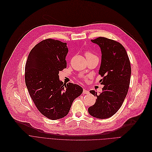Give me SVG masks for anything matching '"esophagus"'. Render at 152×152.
Returning a JSON list of instances; mask_svg holds the SVG:
<instances>
[{"mask_svg": "<svg viewBox=\"0 0 152 152\" xmlns=\"http://www.w3.org/2000/svg\"><path fill=\"white\" fill-rule=\"evenodd\" d=\"M83 94H88V93H89V91H88V90H86V89H83Z\"/></svg>", "mask_w": 152, "mask_h": 152, "instance_id": "1", "label": "esophagus"}]
</instances>
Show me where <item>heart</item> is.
I'll use <instances>...</instances> for the list:
<instances>
[{
  "label": "heart",
  "mask_w": 152,
  "mask_h": 152,
  "mask_svg": "<svg viewBox=\"0 0 152 152\" xmlns=\"http://www.w3.org/2000/svg\"><path fill=\"white\" fill-rule=\"evenodd\" d=\"M85 56H86V57H90V56H95V55H94L93 54H92L91 53H90V51H86L85 52Z\"/></svg>",
  "instance_id": "1"
}]
</instances>
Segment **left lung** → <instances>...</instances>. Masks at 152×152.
<instances>
[{
	"label": "left lung",
	"instance_id": "left-lung-1",
	"mask_svg": "<svg viewBox=\"0 0 152 152\" xmlns=\"http://www.w3.org/2000/svg\"><path fill=\"white\" fill-rule=\"evenodd\" d=\"M91 41L102 51L99 74L103 77L99 82L104 87L99 95L95 90L90 91L97 99L88 108V113L96 118L106 119L116 113L124 102L131 80V64L121 43L104 37Z\"/></svg>",
	"mask_w": 152,
	"mask_h": 152
}]
</instances>
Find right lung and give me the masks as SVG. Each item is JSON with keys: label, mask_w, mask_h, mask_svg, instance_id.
Returning <instances> with one entry per match:
<instances>
[{"label": "right lung", "mask_w": 152, "mask_h": 152, "mask_svg": "<svg viewBox=\"0 0 152 152\" xmlns=\"http://www.w3.org/2000/svg\"><path fill=\"white\" fill-rule=\"evenodd\" d=\"M66 42L47 39L36 45L28 55L25 65V83L39 111L56 120L67 115L74 100L83 88L77 84H65L59 72L67 67Z\"/></svg>", "instance_id": "add662e5"}]
</instances>
